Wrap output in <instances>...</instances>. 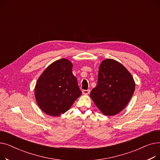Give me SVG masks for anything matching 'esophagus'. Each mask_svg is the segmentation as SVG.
Wrapping results in <instances>:
<instances>
[{
	"label": "esophagus",
	"instance_id": "obj_1",
	"mask_svg": "<svg viewBox=\"0 0 160 160\" xmlns=\"http://www.w3.org/2000/svg\"><path fill=\"white\" fill-rule=\"evenodd\" d=\"M90 90L89 89H87V90H83L82 91V93L83 95H88L89 93Z\"/></svg>",
	"mask_w": 160,
	"mask_h": 160
}]
</instances>
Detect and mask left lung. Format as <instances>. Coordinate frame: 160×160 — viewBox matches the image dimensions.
I'll list each match as a JSON object with an SVG mask.
<instances>
[{
    "label": "left lung",
    "instance_id": "obj_1",
    "mask_svg": "<svg viewBox=\"0 0 160 160\" xmlns=\"http://www.w3.org/2000/svg\"><path fill=\"white\" fill-rule=\"evenodd\" d=\"M135 87L132 75L123 65L106 59L99 66L97 84L90 97L104 115L113 116L128 104Z\"/></svg>",
    "mask_w": 160,
    "mask_h": 160
}]
</instances>
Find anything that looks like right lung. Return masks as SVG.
I'll use <instances>...</instances> for the list:
<instances>
[{
  "instance_id": "add662e5",
  "label": "right lung",
  "mask_w": 160,
  "mask_h": 160,
  "mask_svg": "<svg viewBox=\"0 0 160 160\" xmlns=\"http://www.w3.org/2000/svg\"><path fill=\"white\" fill-rule=\"evenodd\" d=\"M72 66L67 59H60L48 65L38 79L35 98L41 110L48 115L65 113L82 95L72 72Z\"/></svg>"
}]
</instances>
